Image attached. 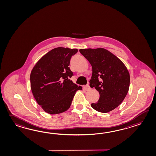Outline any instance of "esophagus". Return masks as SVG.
<instances>
[{
	"label": "esophagus",
	"mask_w": 156,
	"mask_h": 156,
	"mask_svg": "<svg viewBox=\"0 0 156 156\" xmlns=\"http://www.w3.org/2000/svg\"><path fill=\"white\" fill-rule=\"evenodd\" d=\"M83 90H86L87 91V90H90V87L88 84H87L86 86L83 87Z\"/></svg>",
	"instance_id": "esophagus-1"
}]
</instances>
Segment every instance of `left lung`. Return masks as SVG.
Returning a JSON list of instances; mask_svg holds the SVG:
<instances>
[{"label":"left lung","mask_w":156,"mask_h":156,"mask_svg":"<svg viewBox=\"0 0 156 156\" xmlns=\"http://www.w3.org/2000/svg\"><path fill=\"white\" fill-rule=\"evenodd\" d=\"M80 52L92 66L90 86L100 94L99 100L91 104L92 108L103 113L114 110L128 92L130 75L126 67L118 57L105 48L80 49Z\"/></svg>","instance_id":"1"}]
</instances>
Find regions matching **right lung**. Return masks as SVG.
Returning <instances> with one entry per match:
<instances>
[{
  "mask_svg": "<svg viewBox=\"0 0 156 156\" xmlns=\"http://www.w3.org/2000/svg\"><path fill=\"white\" fill-rule=\"evenodd\" d=\"M76 48L59 47L43 56L30 75L32 92L37 104L50 114H57L70 108L76 90H82L69 80L70 59Z\"/></svg>",
  "mask_w": 156,
  "mask_h": 156,
  "instance_id": "add662e5",
  "label": "right lung"
}]
</instances>
